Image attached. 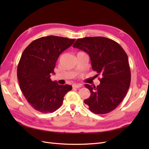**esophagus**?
<instances>
[{
    "instance_id": "1",
    "label": "esophagus",
    "mask_w": 149,
    "mask_h": 149,
    "mask_svg": "<svg viewBox=\"0 0 149 149\" xmlns=\"http://www.w3.org/2000/svg\"><path fill=\"white\" fill-rule=\"evenodd\" d=\"M81 86H82V84H74L73 85V88H79Z\"/></svg>"
}]
</instances>
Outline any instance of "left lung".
Masks as SVG:
<instances>
[{"label": "left lung", "mask_w": 149, "mask_h": 149, "mask_svg": "<svg viewBox=\"0 0 149 149\" xmlns=\"http://www.w3.org/2000/svg\"><path fill=\"white\" fill-rule=\"evenodd\" d=\"M86 52L92 68L101 75L100 84L84 86L91 96L84 101L96 114H104L115 109L125 96L131 79L127 54L119 43L103 37L78 38L73 44Z\"/></svg>", "instance_id": "1"}]
</instances>
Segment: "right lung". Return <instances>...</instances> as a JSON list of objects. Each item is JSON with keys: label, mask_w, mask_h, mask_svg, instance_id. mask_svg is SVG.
<instances>
[{"label": "right lung", "mask_w": 149, "mask_h": 149, "mask_svg": "<svg viewBox=\"0 0 149 149\" xmlns=\"http://www.w3.org/2000/svg\"><path fill=\"white\" fill-rule=\"evenodd\" d=\"M75 39L47 36L34 40L22 53L17 67L20 88L28 102L42 113L53 112L59 108L71 85L52 81L51 73L58 56L71 47Z\"/></svg>", "instance_id": "obj_1"}]
</instances>
